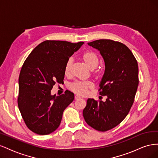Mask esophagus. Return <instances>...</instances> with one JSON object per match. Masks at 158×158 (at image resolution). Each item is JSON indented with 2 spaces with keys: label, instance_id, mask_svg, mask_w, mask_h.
<instances>
[{
  "label": "esophagus",
  "instance_id": "esophagus-1",
  "mask_svg": "<svg viewBox=\"0 0 158 158\" xmlns=\"http://www.w3.org/2000/svg\"><path fill=\"white\" fill-rule=\"evenodd\" d=\"M74 98H75V99H76V100H78V99H80L81 98H80V96H79V95H75V97H74Z\"/></svg>",
  "mask_w": 158,
  "mask_h": 158
}]
</instances>
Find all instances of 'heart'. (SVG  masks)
<instances>
[{"label":"heart","instance_id":"heart-1","mask_svg":"<svg viewBox=\"0 0 158 158\" xmlns=\"http://www.w3.org/2000/svg\"><path fill=\"white\" fill-rule=\"evenodd\" d=\"M82 59L84 63L87 65L90 70H94L97 67L99 63V59L98 55L92 51H85L82 55ZM72 65H73V59H69L65 64L64 73L69 74L70 72ZM93 88L92 82L89 81L85 82H75L70 85V89L81 95H84L88 93V90Z\"/></svg>","mask_w":158,"mask_h":158}]
</instances>
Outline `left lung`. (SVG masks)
<instances>
[{"instance_id": "8db88e82", "label": "left lung", "mask_w": 158, "mask_h": 158, "mask_svg": "<svg viewBox=\"0 0 158 158\" xmlns=\"http://www.w3.org/2000/svg\"><path fill=\"white\" fill-rule=\"evenodd\" d=\"M88 45L98 49L103 59L106 69L99 94L107 99L106 102L88 99L83 117L91 127L105 132L120 124L130 111L139 82L138 63L122 43L99 40Z\"/></svg>"}]
</instances>
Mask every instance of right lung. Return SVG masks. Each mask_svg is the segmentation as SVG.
Segmentation results:
<instances>
[{
    "label": "right lung",
    "instance_id": "obj_1",
    "mask_svg": "<svg viewBox=\"0 0 158 158\" xmlns=\"http://www.w3.org/2000/svg\"><path fill=\"white\" fill-rule=\"evenodd\" d=\"M84 44L47 40L38 45L25 60L19 76L18 105L32 132L47 135L59 127L63 111L74 95L70 91L52 95L51 89L56 82H63L66 62Z\"/></svg>",
    "mask_w": 158,
    "mask_h": 158
}]
</instances>
